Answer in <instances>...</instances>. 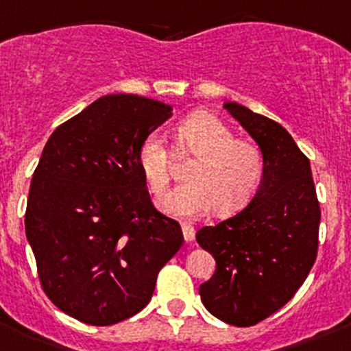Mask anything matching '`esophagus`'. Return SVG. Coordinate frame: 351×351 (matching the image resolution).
<instances>
[{
    "instance_id": "1",
    "label": "esophagus",
    "mask_w": 351,
    "mask_h": 351,
    "mask_svg": "<svg viewBox=\"0 0 351 351\" xmlns=\"http://www.w3.org/2000/svg\"><path fill=\"white\" fill-rule=\"evenodd\" d=\"M181 231H182V236H184L186 243H191L193 239H195V228H193V226H189V223H182Z\"/></svg>"
}]
</instances>
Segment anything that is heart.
Here are the masks:
<instances>
[{
  "label": "heart",
  "instance_id": "1",
  "mask_svg": "<svg viewBox=\"0 0 351 351\" xmlns=\"http://www.w3.org/2000/svg\"><path fill=\"white\" fill-rule=\"evenodd\" d=\"M178 146L196 156L178 188L167 193L158 206L173 217H198L212 206L232 213L250 202L262 178L263 156L248 139L234 132L208 112H196L178 125ZM138 165L146 184L156 196L170 182V152L162 136L152 132L138 149Z\"/></svg>",
  "mask_w": 351,
  "mask_h": 351
}]
</instances>
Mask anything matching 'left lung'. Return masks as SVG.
I'll use <instances>...</instances> for the list:
<instances>
[{
	"label": "left lung",
	"instance_id": "obj_1",
	"mask_svg": "<svg viewBox=\"0 0 351 351\" xmlns=\"http://www.w3.org/2000/svg\"><path fill=\"white\" fill-rule=\"evenodd\" d=\"M223 108L256 143L263 169L248 206L196 232L217 263L199 296L217 319L248 328L285 306L306 279L317 256L320 208L308 158L281 123L236 101Z\"/></svg>",
	"mask_w": 351,
	"mask_h": 351
}]
</instances>
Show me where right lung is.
I'll return each mask as SVG.
<instances>
[{
    "label": "right lung",
    "instance_id": "1",
    "mask_svg": "<svg viewBox=\"0 0 351 351\" xmlns=\"http://www.w3.org/2000/svg\"><path fill=\"white\" fill-rule=\"evenodd\" d=\"M170 117L156 99L106 95L55 129L34 170L25 234L43 289L89 326L141 312L184 241L138 165L143 139Z\"/></svg>",
    "mask_w": 351,
    "mask_h": 351
}]
</instances>
